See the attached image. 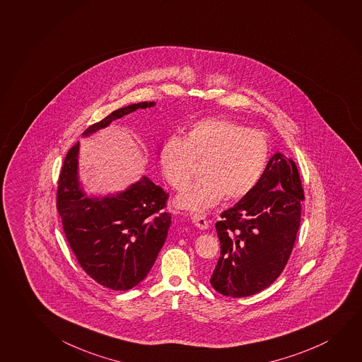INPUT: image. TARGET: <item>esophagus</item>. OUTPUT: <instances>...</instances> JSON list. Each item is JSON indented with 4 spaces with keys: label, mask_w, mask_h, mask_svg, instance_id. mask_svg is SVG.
I'll return each mask as SVG.
<instances>
[{
    "label": "esophagus",
    "mask_w": 362,
    "mask_h": 362,
    "mask_svg": "<svg viewBox=\"0 0 362 362\" xmlns=\"http://www.w3.org/2000/svg\"><path fill=\"white\" fill-rule=\"evenodd\" d=\"M192 222L194 223L197 228L203 229V230L208 229V227H209L206 218L203 217V216H199V214H193L192 216Z\"/></svg>",
    "instance_id": "34e87169"
}]
</instances>
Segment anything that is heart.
Listing matches in <instances>:
<instances>
[{
	"label": "heart",
	"mask_w": 362,
	"mask_h": 362,
	"mask_svg": "<svg viewBox=\"0 0 362 362\" xmlns=\"http://www.w3.org/2000/svg\"><path fill=\"white\" fill-rule=\"evenodd\" d=\"M269 144L256 129L219 117L194 122L182 138L169 136L159 151L161 175L172 188L189 184L194 163L202 164V179L177 198V206L204 211L223 197L238 201L256 187L267 164Z\"/></svg>",
	"instance_id": "b5f03b06"
}]
</instances>
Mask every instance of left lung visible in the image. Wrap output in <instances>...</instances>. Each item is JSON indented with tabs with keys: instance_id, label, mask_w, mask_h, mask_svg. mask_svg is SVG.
I'll return each mask as SVG.
<instances>
[{
	"instance_id": "1",
	"label": "left lung",
	"mask_w": 362,
	"mask_h": 362,
	"mask_svg": "<svg viewBox=\"0 0 362 362\" xmlns=\"http://www.w3.org/2000/svg\"><path fill=\"white\" fill-rule=\"evenodd\" d=\"M305 199L295 161L276 153L256 187L216 223L221 257L211 284L229 297L256 295L288 262Z\"/></svg>"
}]
</instances>
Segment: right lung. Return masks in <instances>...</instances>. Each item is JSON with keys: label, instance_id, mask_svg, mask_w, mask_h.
<instances>
[{"label": "right lung", "instance_id": "1", "mask_svg": "<svg viewBox=\"0 0 362 362\" xmlns=\"http://www.w3.org/2000/svg\"><path fill=\"white\" fill-rule=\"evenodd\" d=\"M154 101L120 107L83 132L89 136L110 122ZM80 143L67 151L57 185L56 208L78 264L106 288L127 291L149 273L167 240L172 216L164 211L168 193L143 177L124 192L89 197L78 182Z\"/></svg>", "mask_w": 362, "mask_h": 362}]
</instances>
